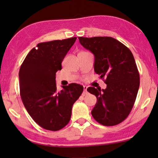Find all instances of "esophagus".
<instances>
[{
    "label": "esophagus",
    "instance_id": "obj_1",
    "mask_svg": "<svg viewBox=\"0 0 158 158\" xmlns=\"http://www.w3.org/2000/svg\"><path fill=\"white\" fill-rule=\"evenodd\" d=\"M83 94L84 95L87 94V86H85V85L84 86V93H83Z\"/></svg>",
    "mask_w": 158,
    "mask_h": 158
}]
</instances>
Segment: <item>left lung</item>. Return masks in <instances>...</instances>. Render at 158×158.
<instances>
[{
  "mask_svg": "<svg viewBox=\"0 0 158 158\" xmlns=\"http://www.w3.org/2000/svg\"><path fill=\"white\" fill-rule=\"evenodd\" d=\"M79 42L95 56L94 70L105 77V89L88 88L97 98L91 114L96 121L113 126L130 114L139 88V74L131 51L111 37H79Z\"/></svg>",
  "mask_w": 158,
  "mask_h": 158,
  "instance_id": "1",
  "label": "left lung"
}]
</instances>
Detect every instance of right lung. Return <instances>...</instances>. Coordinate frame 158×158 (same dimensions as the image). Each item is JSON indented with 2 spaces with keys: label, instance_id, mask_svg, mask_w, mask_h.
Wrapping results in <instances>:
<instances>
[{
  "label": "right lung",
  "instance_id": "add662e5",
  "mask_svg": "<svg viewBox=\"0 0 158 158\" xmlns=\"http://www.w3.org/2000/svg\"><path fill=\"white\" fill-rule=\"evenodd\" d=\"M76 40L74 37L39 43L21 65V100L32 118L45 130L57 131L68 123L73 104L84 90L73 83L58 91L56 84V73L62 69L63 60Z\"/></svg>",
  "mask_w": 158,
  "mask_h": 158
}]
</instances>
